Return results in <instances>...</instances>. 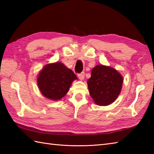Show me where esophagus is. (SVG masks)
I'll list each match as a JSON object with an SVG mask.
<instances>
[{
    "label": "esophagus",
    "instance_id": "obj_1",
    "mask_svg": "<svg viewBox=\"0 0 154 154\" xmlns=\"http://www.w3.org/2000/svg\"><path fill=\"white\" fill-rule=\"evenodd\" d=\"M78 77H79V79L80 80H83L84 78H85V73H84V72H82V73L78 74Z\"/></svg>",
    "mask_w": 154,
    "mask_h": 154
}]
</instances>
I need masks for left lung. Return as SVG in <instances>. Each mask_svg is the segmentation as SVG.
I'll list each match as a JSON object with an SVG mask.
<instances>
[{
  "label": "left lung",
  "mask_w": 154,
  "mask_h": 154,
  "mask_svg": "<svg viewBox=\"0 0 154 154\" xmlns=\"http://www.w3.org/2000/svg\"><path fill=\"white\" fill-rule=\"evenodd\" d=\"M123 77L115 69L98 65L87 81L89 93L94 103L106 106L115 100L122 89Z\"/></svg>",
  "instance_id": "1"
}]
</instances>
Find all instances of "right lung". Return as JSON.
<instances>
[{
	"mask_svg": "<svg viewBox=\"0 0 154 154\" xmlns=\"http://www.w3.org/2000/svg\"><path fill=\"white\" fill-rule=\"evenodd\" d=\"M77 78L70 69L61 62L48 64L39 73V89L48 99L57 100L67 93L72 82Z\"/></svg>",
	"mask_w": 154,
	"mask_h": 154,
	"instance_id": "add662e5",
	"label": "right lung"
}]
</instances>
